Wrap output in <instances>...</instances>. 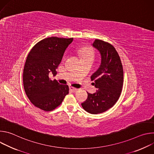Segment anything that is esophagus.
<instances>
[{"mask_svg": "<svg viewBox=\"0 0 154 154\" xmlns=\"http://www.w3.org/2000/svg\"><path fill=\"white\" fill-rule=\"evenodd\" d=\"M69 89H70L72 92H74V93H75V92H77V91H78V89H77V88H74V87H73V86H70V87H69Z\"/></svg>", "mask_w": 154, "mask_h": 154, "instance_id": "34e87169", "label": "esophagus"}]
</instances>
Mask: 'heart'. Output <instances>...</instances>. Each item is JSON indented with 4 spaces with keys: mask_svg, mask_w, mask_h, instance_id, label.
<instances>
[{
    "mask_svg": "<svg viewBox=\"0 0 154 154\" xmlns=\"http://www.w3.org/2000/svg\"><path fill=\"white\" fill-rule=\"evenodd\" d=\"M80 54L82 58H92L94 57V54L93 51L90 48H86L81 51Z\"/></svg>",
    "mask_w": 154,
    "mask_h": 154,
    "instance_id": "heart-1",
    "label": "heart"
}]
</instances>
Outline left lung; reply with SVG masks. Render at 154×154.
<instances>
[{"instance_id":"left-lung-1","label":"left lung","mask_w":154,"mask_h":154,"mask_svg":"<svg viewBox=\"0 0 154 154\" xmlns=\"http://www.w3.org/2000/svg\"><path fill=\"white\" fill-rule=\"evenodd\" d=\"M101 55L99 69L91 76L96 93H88V98L82 103L85 110L99 114L112 108L119 99L122 88L124 72L122 63L115 48L107 42L95 39L93 43Z\"/></svg>"}]
</instances>
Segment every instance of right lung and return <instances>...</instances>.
<instances>
[{
	"instance_id": "obj_1",
	"label": "right lung",
	"mask_w": 154,
	"mask_h": 154,
	"mask_svg": "<svg viewBox=\"0 0 154 154\" xmlns=\"http://www.w3.org/2000/svg\"><path fill=\"white\" fill-rule=\"evenodd\" d=\"M73 38L49 37L44 39L30 51L23 71L24 90L37 108L50 112L58 106L69 93V86L52 80L49 75L57 74L66 49Z\"/></svg>"
}]
</instances>
